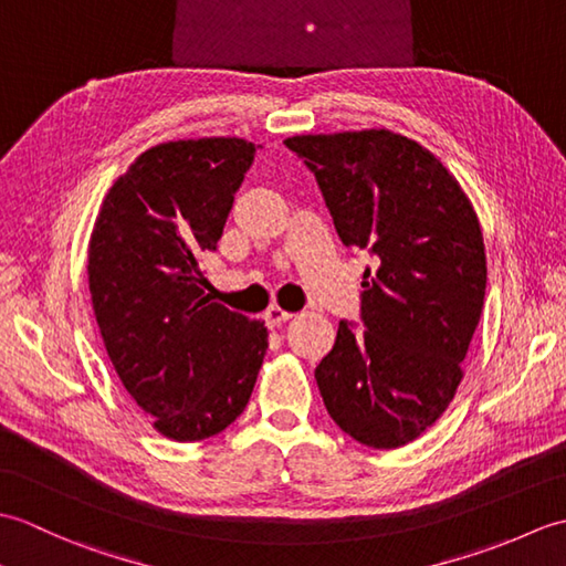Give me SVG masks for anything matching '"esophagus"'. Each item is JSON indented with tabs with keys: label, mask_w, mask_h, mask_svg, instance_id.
<instances>
[{
	"label": "esophagus",
	"mask_w": 566,
	"mask_h": 566,
	"mask_svg": "<svg viewBox=\"0 0 566 566\" xmlns=\"http://www.w3.org/2000/svg\"><path fill=\"white\" fill-rule=\"evenodd\" d=\"M290 318H294V314H290V311H284L280 306H272L268 308V314H264V323H268L270 328H280L282 323H286Z\"/></svg>",
	"instance_id": "34e87169"
}]
</instances>
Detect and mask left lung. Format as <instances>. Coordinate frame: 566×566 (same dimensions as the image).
Masks as SVG:
<instances>
[{"label":"left lung","instance_id":"left-lung-1","mask_svg":"<svg viewBox=\"0 0 566 566\" xmlns=\"http://www.w3.org/2000/svg\"><path fill=\"white\" fill-rule=\"evenodd\" d=\"M343 243L375 255L363 274V333L340 321L316 367L331 418L394 450L436 423L464 377L482 316L486 252L460 182L436 155L387 128L294 136Z\"/></svg>","mask_w":566,"mask_h":566}]
</instances>
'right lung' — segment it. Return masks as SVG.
<instances>
[{
	"instance_id": "obj_1",
	"label": "right lung",
	"mask_w": 566,
	"mask_h": 566,
	"mask_svg": "<svg viewBox=\"0 0 566 566\" xmlns=\"http://www.w3.org/2000/svg\"><path fill=\"white\" fill-rule=\"evenodd\" d=\"M252 160L243 138L160 143L116 179L94 221L87 274L106 355L153 428L177 442L231 426L268 353L264 323L211 302L199 268Z\"/></svg>"
}]
</instances>
